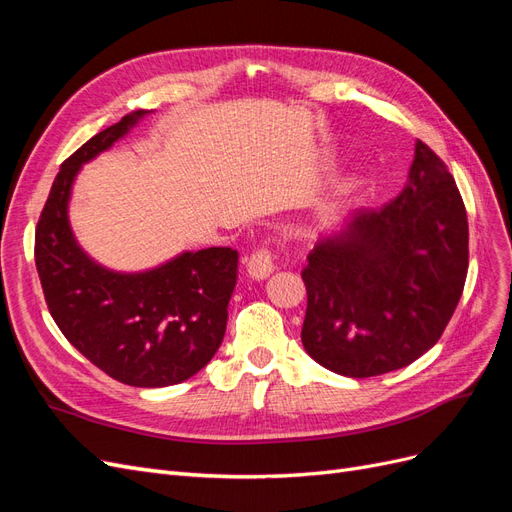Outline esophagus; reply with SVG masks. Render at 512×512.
I'll use <instances>...</instances> for the list:
<instances>
[{
	"mask_svg": "<svg viewBox=\"0 0 512 512\" xmlns=\"http://www.w3.org/2000/svg\"><path fill=\"white\" fill-rule=\"evenodd\" d=\"M273 256L269 250H258L245 258V271L252 280H267V277L273 273Z\"/></svg>",
	"mask_w": 512,
	"mask_h": 512,
	"instance_id": "esophagus-1",
	"label": "esophagus"
}]
</instances>
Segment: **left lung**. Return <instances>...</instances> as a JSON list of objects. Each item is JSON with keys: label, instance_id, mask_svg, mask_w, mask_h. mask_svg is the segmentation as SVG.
Listing matches in <instances>:
<instances>
[{"label": "left lung", "instance_id": "1", "mask_svg": "<svg viewBox=\"0 0 512 512\" xmlns=\"http://www.w3.org/2000/svg\"><path fill=\"white\" fill-rule=\"evenodd\" d=\"M466 273V207L444 162L416 141L399 196L354 209L309 252L301 342L348 378L406 367L436 346Z\"/></svg>", "mask_w": 512, "mask_h": 512}]
</instances>
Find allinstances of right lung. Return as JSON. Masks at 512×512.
Instances as JSON below:
<instances>
[{
    "mask_svg": "<svg viewBox=\"0 0 512 512\" xmlns=\"http://www.w3.org/2000/svg\"><path fill=\"white\" fill-rule=\"evenodd\" d=\"M147 115H126L61 164L36 228V269L53 320L85 359L123 384L160 389L192 378L218 352L239 254L185 250L128 273L100 265L76 241L68 209L81 168Z\"/></svg>",
    "mask_w": 512,
    "mask_h": 512,
    "instance_id": "obj_1",
    "label": "right lung"
}]
</instances>
